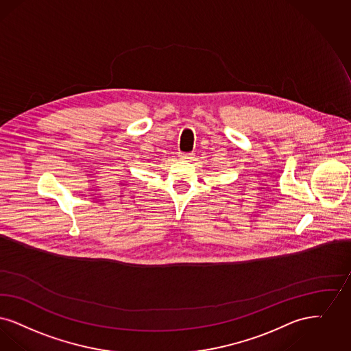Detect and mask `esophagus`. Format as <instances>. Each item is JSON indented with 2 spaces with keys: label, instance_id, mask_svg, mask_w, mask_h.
<instances>
[{
  "label": "esophagus",
  "instance_id": "esophagus-1",
  "mask_svg": "<svg viewBox=\"0 0 351 351\" xmlns=\"http://www.w3.org/2000/svg\"><path fill=\"white\" fill-rule=\"evenodd\" d=\"M180 157L182 160H191L194 157V153H180Z\"/></svg>",
  "mask_w": 351,
  "mask_h": 351
}]
</instances>
